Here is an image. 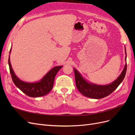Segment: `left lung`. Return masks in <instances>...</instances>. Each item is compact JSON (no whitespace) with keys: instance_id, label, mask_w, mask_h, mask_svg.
Segmentation results:
<instances>
[{"instance_id":"obj_1","label":"left lung","mask_w":135,"mask_h":135,"mask_svg":"<svg viewBox=\"0 0 135 135\" xmlns=\"http://www.w3.org/2000/svg\"><path fill=\"white\" fill-rule=\"evenodd\" d=\"M126 57L127 59L126 50L125 47ZM127 70V64H125L123 71L112 83L107 85H99L89 82L83 78L76 69L74 68L76 86L79 91L84 96L95 99H100L107 97L117 89L123 80Z\"/></svg>"}]
</instances>
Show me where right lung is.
Segmentation results:
<instances>
[{
	"label": "right lung",
	"instance_id": "1",
	"mask_svg": "<svg viewBox=\"0 0 135 135\" xmlns=\"http://www.w3.org/2000/svg\"><path fill=\"white\" fill-rule=\"evenodd\" d=\"M11 49L10 50L9 54L11 52ZM8 64L12 79L16 86L26 95L31 97L43 96L50 92L54 86L56 75L62 68V66H57L53 68L39 81L28 83L21 80L16 75L11 64L10 55L8 59Z\"/></svg>",
	"mask_w": 135,
	"mask_h": 135
}]
</instances>
